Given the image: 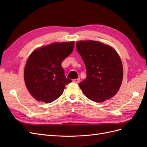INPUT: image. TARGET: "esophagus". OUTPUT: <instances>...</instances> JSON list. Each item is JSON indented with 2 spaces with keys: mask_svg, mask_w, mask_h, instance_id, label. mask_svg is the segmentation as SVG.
I'll use <instances>...</instances> for the list:
<instances>
[{
  "mask_svg": "<svg viewBox=\"0 0 147 147\" xmlns=\"http://www.w3.org/2000/svg\"><path fill=\"white\" fill-rule=\"evenodd\" d=\"M74 82L75 83H80V78H77V79H75L73 80Z\"/></svg>",
  "mask_w": 147,
  "mask_h": 147,
  "instance_id": "34e87169",
  "label": "esophagus"
}]
</instances>
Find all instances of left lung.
<instances>
[{"instance_id":"obj_1","label":"left lung","mask_w":147,"mask_h":147,"mask_svg":"<svg viewBox=\"0 0 147 147\" xmlns=\"http://www.w3.org/2000/svg\"><path fill=\"white\" fill-rule=\"evenodd\" d=\"M78 53L85 64L86 78L78 85L89 99L102 102L112 98L121 86L123 69L114 49L100 42L76 43Z\"/></svg>"}]
</instances>
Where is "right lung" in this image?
<instances>
[{
  "mask_svg": "<svg viewBox=\"0 0 147 147\" xmlns=\"http://www.w3.org/2000/svg\"><path fill=\"white\" fill-rule=\"evenodd\" d=\"M74 42L53 43L31 53L25 65L24 78L30 94L38 101L51 103L63 94L67 78L63 61L73 51Z\"/></svg>",
  "mask_w": 147,
  "mask_h": 147,
  "instance_id": "right-lung-1",
  "label": "right lung"
}]
</instances>
